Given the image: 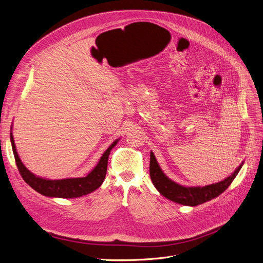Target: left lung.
<instances>
[{
    "mask_svg": "<svg viewBox=\"0 0 263 263\" xmlns=\"http://www.w3.org/2000/svg\"><path fill=\"white\" fill-rule=\"evenodd\" d=\"M242 164L238 166L233 174L220 182L208 184L205 187H183L163 174L153 152H151L149 176L154 186L164 197L181 205L197 206L222 194L236 178Z\"/></svg>",
    "mask_w": 263,
    "mask_h": 263,
    "instance_id": "left-lung-1",
    "label": "left lung"
}]
</instances>
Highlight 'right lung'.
Masks as SVG:
<instances>
[{
    "mask_svg": "<svg viewBox=\"0 0 263 263\" xmlns=\"http://www.w3.org/2000/svg\"><path fill=\"white\" fill-rule=\"evenodd\" d=\"M10 141H11L15 164H17L19 173L21 174L22 178L28 186L32 187L38 193L45 196L74 198V197H81L83 195L89 194L91 192H93L95 190H97L98 188H100L106 176L108 157H109L110 151L118 143L119 139L106 149V152L101 157L98 165L92 170L87 176L81 177V178H67V179H58V180L40 178L38 176H35L33 173H30L24 166L21 159L19 158L17 149H15L12 133H10Z\"/></svg>",
    "mask_w": 263,
    "mask_h": 263,
    "instance_id": "add662e5",
    "label": "right lung"
}]
</instances>
